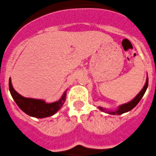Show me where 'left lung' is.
Returning <instances> with one entry per match:
<instances>
[{
	"mask_svg": "<svg viewBox=\"0 0 156 156\" xmlns=\"http://www.w3.org/2000/svg\"><path fill=\"white\" fill-rule=\"evenodd\" d=\"M148 76H147L146 82H145V84H144L142 89L140 91L139 93L137 94L135 97H134L132 100H130V102L119 106L116 110H108V109H105V108L103 107H101V106H99L98 108L100 109L101 111L105 112V113H109V114H111V115H120V114H123V113H127V112L131 110L133 108L135 107V106L137 105V103L140 102V100H141V98L143 97V95H144V92H146V89L147 88H148Z\"/></svg>",
	"mask_w": 156,
	"mask_h": 156,
	"instance_id": "8db88e82",
	"label": "left lung"
}]
</instances>
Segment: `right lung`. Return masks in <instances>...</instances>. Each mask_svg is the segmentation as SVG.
Masks as SVG:
<instances>
[{
    "label": "right lung",
    "mask_w": 156,
    "mask_h": 156,
    "mask_svg": "<svg viewBox=\"0 0 156 156\" xmlns=\"http://www.w3.org/2000/svg\"><path fill=\"white\" fill-rule=\"evenodd\" d=\"M9 90L13 99L22 111L36 118H45L55 114L64 105L67 95V91H65L61 99L51 103H47L43 99L26 98L15 90L11 78H9Z\"/></svg>",
    "instance_id": "1"
}]
</instances>
